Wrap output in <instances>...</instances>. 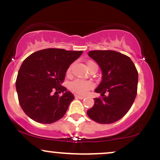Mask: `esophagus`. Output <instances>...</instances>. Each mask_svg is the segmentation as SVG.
<instances>
[{
    "mask_svg": "<svg viewBox=\"0 0 160 160\" xmlns=\"http://www.w3.org/2000/svg\"><path fill=\"white\" fill-rule=\"evenodd\" d=\"M74 96H75V98H79V99H83V98H85V96H83V95H75Z\"/></svg>",
    "mask_w": 160,
    "mask_h": 160,
    "instance_id": "esophagus-1",
    "label": "esophagus"
}]
</instances>
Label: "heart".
Listing matches in <instances>:
<instances>
[{"label": "heart", "mask_w": 160, "mask_h": 160, "mask_svg": "<svg viewBox=\"0 0 160 160\" xmlns=\"http://www.w3.org/2000/svg\"><path fill=\"white\" fill-rule=\"evenodd\" d=\"M92 66H97L96 64L93 62H89L87 63V68L88 69H89ZM71 68L72 65H70L69 68H68L67 73L70 74L71 71ZM93 84L89 81H82L80 80H75L74 81H72L70 83L69 85V89L71 91L74 92L78 93V94H85L89 89H90L91 88H92Z\"/></svg>", "instance_id": "1"}]
</instances>
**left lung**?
<instances>
[{
  "instance_id": "left-lung-1",
  "label": "left lung",
  "mask_w": 160,
  "mask_h": 160,
  "mask_svg": "<svg viewBox=\"0 0 160 160\" xmlns=\"http://www.w3.org/2000/svg\"><path fill=\"white\" fill-rule=\"evenodd\" d=\"M98 63L102 81L95 89L102 98H95L89 117L102 124H110L123 117L137 95L138 74L129 57L113 50H93L88 53Z\"/></svg>"
}]
</instances>
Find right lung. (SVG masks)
Listing matches in <instances>:
<instances>
[{"label": "right lung", "mask_w": 160, "mask_h": 160, "mask_svg": "<svg viewBox=\"0 0 160 160\" xmlns=\"http://www.w3.org/2000/svg\"><path fill=\"white\" fill-rule=\"evenodd\" d=\"M82 53L49 48L37 51L24 60L16 88L20 105L28 117L43 124L63 117L74 96L62 84L70 65ZM61 92L63 95L59 97Z\"/></svg>", "instance_id": "obj_1"}]
</instances>
